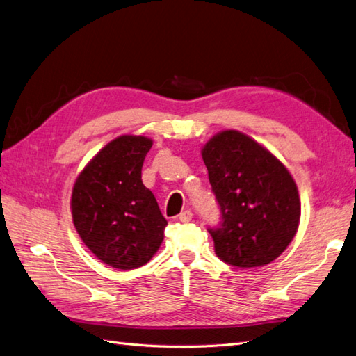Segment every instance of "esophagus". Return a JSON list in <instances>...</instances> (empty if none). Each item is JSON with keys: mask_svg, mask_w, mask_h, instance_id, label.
I'll return each instance as SVG.
<instances>
[{"mask_svg": "<svg viewBox=\"0 0 356 356\" xmlns=\"http://www.w3.org/2000/svg\"><path fill=\"white\" fill-rule=\"evenodd\" d=\"M179 222H183V223H188V222H192V219H193V213L190 211V210H186V211H183L179 214Z\"/></svg>", "mask_w": 356, "mask_h": 356, "instance_id": "esophagus-1", "label": "esophagus"}]
</instances>
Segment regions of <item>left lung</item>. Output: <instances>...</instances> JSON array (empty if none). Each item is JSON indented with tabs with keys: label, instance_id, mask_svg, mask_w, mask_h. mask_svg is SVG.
<instances>
[{
	"label": "left lung",
	"instance_id": "left-lung-1",
	"mask_svg": "<svg viewBox=\"0 0 356 356\" xmlns=\"http://www.w3.org/2000/svg\"><path fill=\"white\" fill-rule=\"evenodd\" d=\"M211 190L220 208L208 227L214 250L234 267H261L278 258L299 227L300 202L289 170L238 131L214 136L202 149Z\"/></svg>",
	"mask_w": 356,
	"mask_h": 356
}]
</instances>
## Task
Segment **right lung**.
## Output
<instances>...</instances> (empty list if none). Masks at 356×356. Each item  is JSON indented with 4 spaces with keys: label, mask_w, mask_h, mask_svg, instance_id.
Returning a JSON list of instances; mask_svg holds the SVG:
<instances>
[{
    "label": "right lung",
    "mask_w": 356,
    "mask_h": 356,
    "mask_svg": "<svg viewBox=\"0 0 356 356\" xmlns=\"http://www.w3.org/2000/svg\"><path fill=\"white\" fill-rule=\"evenodd\" d=\"M152 140L120 136L95 155L76 178L72 218L84 245L102 263L137 268L157 252L168 220L142 183V166Z\"/></svg>",
    "instance_id": "obj_1"
}]
</instances>
